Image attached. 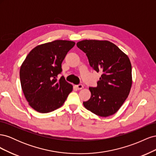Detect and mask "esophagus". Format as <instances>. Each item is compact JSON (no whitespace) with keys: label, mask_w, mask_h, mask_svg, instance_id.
<instances>
[{"label":"esophagus","mask_w":156,"mask_h":156,"mask_svg":"<svg viewBox=\"0 0 156 156\" xmlns=\"http://www.w3.org/2000/svg\"><path fill=\"white\" fill-rule=\"evenodd\" d=\"M75 87H76L77 89L78 90H81L83 88V85L81 84H77V85H75Z\"/></svg>","instance_id":"obj_1"}]
</instances>
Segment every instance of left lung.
Returning a JSON list of instances; mask_svg holds the SVG:
<instances>
[{
    "label": "left lung",
    "instance_id": "8db88e82",
    "mask_svg": "<svg viewBox=\"0 0 156 156\" xmlns=\"http://www.w3.org/2000/svg\"><path fill=\"white\" fill-rule=\"evenodd\" d=\"M87 56L90 66L102 75L96 87H89L91 97L83 105L102 117L114 115L128 96L131 84V64L124 53L107 40H85L77 44Z\"/></svg>",
    "mask_w": 156,
    "mask_h": 156
}]
</instances>
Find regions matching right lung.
Returning a JSON list of instances; mask_svg holds the SVG:
<instances>
[{
    "instance_id": "add662e5",
    "label": "right lung",
    "mask_w": 156,
    "mask_h": 156,
    "mask_svg": "<svg viewBox=\"0 0 156 156\" xmlns=\"http://www.w3.org/2000/svg\"><path fill=\"white\" fill-rule=\"evenodd\" d=\"M75 42L55 40L37 45L27 56L20 68L23 94L30 106L39 112L53 111L62 106L73 86L64 76L62 64Z\"/></svg>"
}]
</instances>
